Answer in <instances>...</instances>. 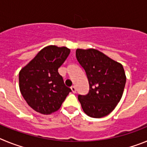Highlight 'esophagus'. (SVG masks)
<instances>
[{
	"label": "esophagus",
	"mask_w": 147,
	"mask_h": 147,
	"mask_svg": "<svg viewBox=\"0 0 147 147\" xmlns=\"http://www.w3.org/2000/svg\"><path fill=\"white\" fill-rule=\"evenodd\" d=\"M71 90H72L73 93H76V88H75L74 86H72V87H71Z\"/></svg>",
	"instance_id": "34e87169"
}]
</instances>
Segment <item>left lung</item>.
I'll return each instance as SVG.
<instances>
[{"label":"left lung","instance_id":"8db88e82","mask_svg":"<svg viewBox=\"0 0 147 147\" xmlns=\"http://www.w3.org/2000/svg\"><path fill=\"white\" fill-rule=\"evenodd\" d=\"M76 57L90 85L88 94L78 96L83 111L92 118L107 115L124 93L127 78L123 65L94 49H77Z\"/></svg>","mask_w":147,"mask_h":147}]
</instances>
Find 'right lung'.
Instances as JSON below:
<instances>
[{
  "mask_svg": "<svg viewBox=\"0 0 147 147\" xmlns=\"http://www.w3.org/2000/svg\"><path fill=\"white\" fill-rule=\"evenodd\" d=\"M70 52L65 46L48 45L19 72L20 93L36 112L49 115L57 111L71 91L58 73Z\"/></svg>",
  "mask_w": 147,
  "mask_h": 147,
  "instance_id": "obj_1",
  "label": "right lung"
}]
</instances>
